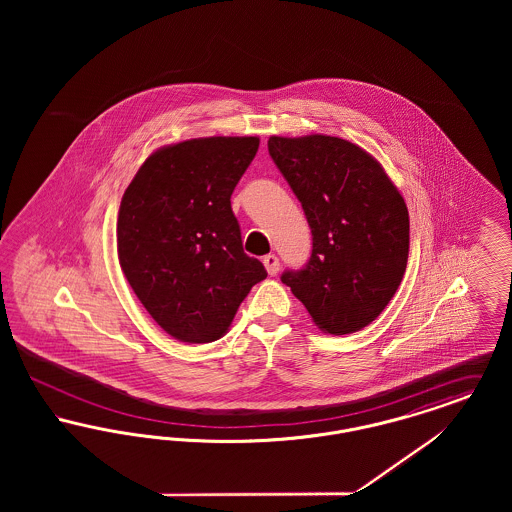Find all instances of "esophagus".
<instances>
[{"label": "esophagus", "instance_id": "obj_1", "mask_svg": "<svg viewBox=\"0 0 512 512\" xmlns=\"http://www.w3.org/2000/svg\"><path fill=\"white\" fill-rule=\"evenodd\" d=\"M263 263H265V268H267V272L270 276H274V274L280 270V261H278L276 255H265Z\"/></svg>", "mask_w": 512, "mask_h": 512}]
</instances>
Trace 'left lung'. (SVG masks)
<instances>
[{"label": "left lung", "mask_w": 512, "mask_h": 512, "mask_svg": "<svg viewBox=\"0 0 512 512\" xmlns=\"http://www.w3.org/2000/svg\"><path fill=\"white\" fill-rule=\"evenodd\" d=\"M268 153L313 234L309 263L286 270L282 282L322 332L365 328L386 309L407 268L403 195L370 153L336 136H270Z\"/></svg>", "instance_id": "8db88e82"}]
</instances>
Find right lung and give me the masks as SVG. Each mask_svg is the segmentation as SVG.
<instances>
[{
    "instance_id": "1",
    "label": "right lung",
    "mask_w": 512,
    "mask_h": 512,
    "mask_svg": "<svg viewBox=\"0 0 512 512\" xmlns=\"http://www.w3.org/2000/svg\"><path fill=\"white\" fill-rule=\"evenodd\" d=\"M257 136L194 138L153 151L122 195L117 251L151 318L174 340L209 343L267 278L244 253L230 195Z\"/></svg>"
}]
</instances>
